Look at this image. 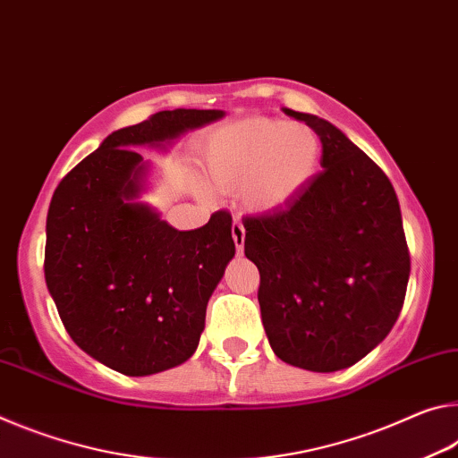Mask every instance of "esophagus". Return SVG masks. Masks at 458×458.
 Listing matches in <instances>:
<instances>
[{
    "label": "esophagus",
    "instance_id": "1",
    "mask_svg": "<svg viewBox=\"0 0 458 458\" xmlns=\"http://www.w3.org/2000/svg\"><path fill=\"white\" fill-rule=\"evenodd\" d=\"M231 235H233V242H235L237 251L242 253L243 251V243H245V227H243V223L239 221V219L233 221V229H231Z\"/></svg>",
    "mask_w": 458,
    "mask_h": 458
}]
</instances>
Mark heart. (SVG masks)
Returning <instances> with one entry per match:
<instances>
[{"mask_svg": "<svg viewBox=\"0 0 458 458\" xmlns=\"http://www.w3.org/2000/svg\"><path fill=\"white\" fill-rule=\"evenodd\" d=\"M322 154L325 146L310 125L247 117L215 130L202 160L216 191H242L247 211L274 213L309 191Z\"/></svg>", "mask_w": 458, "mask_h": 458, "instance_id": "1", "label": "heart"}]
</instances>
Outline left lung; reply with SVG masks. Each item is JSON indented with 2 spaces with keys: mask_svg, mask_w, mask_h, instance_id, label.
Returning a JSON list of instances; mask_svg holds the SVG:
<instances>
[{
  "mask_svg": "<svg viewBox=\"0 0 458 458\" xmlns=\"http://www.w3.org/2000/svg\"><path fill=\"white\" fill-rule=\"evenodd\" d=\"M318 133L322 172L292 205L245 219L259 310L284 363L317 373L355 365L400 317L410 253L389 178L344 133L284 109Z\"/></svg>",
  "mask_w": 458,
  "mask_h": 458,
  "instance_id": "obj_1",
  "label": "left lung"
}]
</instances>
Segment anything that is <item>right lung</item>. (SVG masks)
<instances>
[{
  "instance_id": "obj_1",
  "label": "right lung",
  "mask_w": 458,
  "mask_h": 458,
  "mask_svg": "<svg viewBox=\"0 0 458 458\" xmlns=\"http://www.w3.org/2000/svg\"><path fill=\"white\" fill-rule=\"evenodd\" d=\"M223 115L221 109L160 111L117 130L52 194L48 292L71 339L123 376H152L192 357L208 298L235 256L227 211L178 231L140 200L152 164L136 148L166 149Z\"/></svg>"
}]
</instances>
